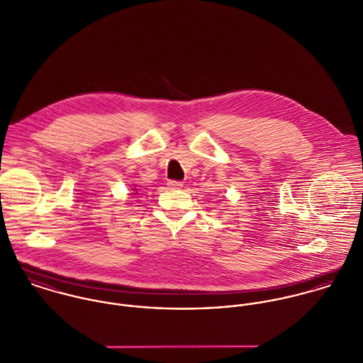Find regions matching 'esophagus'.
Here are the masks:
<instances>
[{
	"label": "esophagus",
	"mask_w": 363,
	"mask_h": 363,
	"mask_svg": "<svg viewBox=\"0 0 363 363\" xmlns=\"http://www.w3.org/2000/svg\"><path fill=\"white\" fill-rule=\"evenodd\" d=\"M167 187L172 189V190L182 189V187H183V183H182V182H176V180H169V182H167Z\"/></svg>",
	"instance_id": "34e87169"
}]
</instances>
